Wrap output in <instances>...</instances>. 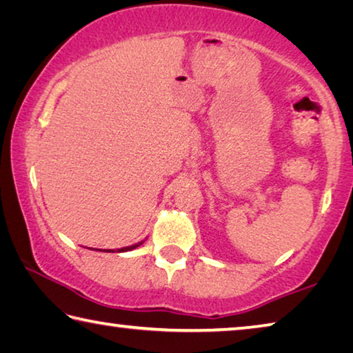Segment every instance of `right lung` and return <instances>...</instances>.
<instances>
[{
  "instance_id": "right-lung-1",
  "label": "right lung",
  "mask_w": 353,
  "mask_h": 353,
  "mask_svg": "<svg viewBox=\"0 0 353 353\" xmlns=\"http://www.w3.org/2000/svg\"><path fill=\"white\" fill-rule=\"evenodd\" d=\"M141 243H137V244H134V246H128V248H121V249H118V252H128V250H132V249H135V248H139ZM104 252H115V250H109V249H104Z\"/></svg>"
}]
</instances>
